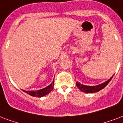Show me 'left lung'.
Wrapping results in <instances>:
<instances>
[{
    "mask_svg": "<svg viewBox=\"0 0 123 123\" xmlns=\"http://www.w3.org/2000/svg\"><path fill=\"white\" fill-rule=\"evenodd\" d=\"M114 76V75H113ZM113 76L111 77V79L108 80L106 82H103V84H99L98 86H85L83 84H81L80 82H76L77 87L81 91L86 92V93H93V92H96L99 91L100 90L103 89V88L107 86V84H109L110 81L112 80Z\"/></svg>",
    "mask_w": 123,
    "mask_h": 123,
    "instance_id": "left-lung-1",
    "label": "left lung"
}]
</instances>
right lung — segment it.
Segmentation results:
<instances>
[{
    "label": "right lung",
    "mask_w": 123,
    "mask_h": 123,
    "mask_svg": "<svg viewBox=\"0 0 123 123\" xmlns=\"http://www.w3.org/2000/svg\"><path fill=\"white\" fill-rule=\"evenodd\" d=\"M54 81H53L52 84H50L46 87L42 89L37 90V91H24V90H23V91L26 93H27L28 94L32 96L40 98L47 95L48 94L50 93L54 89Z\"/></svg>",
    "instance_id": "add662e5"
}]
</instances>
